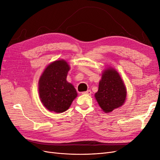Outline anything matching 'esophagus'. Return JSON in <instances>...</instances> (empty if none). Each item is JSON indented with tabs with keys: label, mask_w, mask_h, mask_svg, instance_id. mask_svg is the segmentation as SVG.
Here are the masks:
<instances>
[{
	"label": "esophagus",
	"mask_w": 160,
	"mask_h": 160,
	"mask_svg": "<svg viewBox=\"0 0 160 160\" xmlns=\"http://www.w3.org/2000/svg\"><path fill=\"white\" fill-rule=\"evenodd\" d=\"M82 94H87V95H91V90H88L86 91H84L82 93Z\"/></svg>",
	"instance_id": "1"
}]
</instances>
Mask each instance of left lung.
<instances>
[{
  "label": "left lung",
  "mask_w": 160,
  "mask_h": 160,
  "mask_svg": "<svg viewBox=\"0 0 160 160\" xmlns=\"http://www.w3.org/2000/svg\"><path fill=\"white\" fill-rule=\"evenodd\" d=\"M126 89L118 72L109 68L103 72L99 83L98 91L95 94L96 100L105 113L121 107L126 98Z\"/></svg>",
  "instance_id": "1"
}]
</instances>
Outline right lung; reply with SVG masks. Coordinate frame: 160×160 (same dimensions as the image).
<instances>
[{"label":"right lung","instance_id":"1","mask_svg":"<svg viewBox=\"0 0 160 160\" xmlns=\"http://www.w3.org/2000/svg\"><path fill=\"white\" fill-rule=\"evenodd\" d=\"M70 68L64 60L54 61L43 71L38 81V91L45 107L55 113L68 109L77 96L76 89L67 81Z\"/></svg>","mask_w":160,"mask_h":160}]
</instances>
